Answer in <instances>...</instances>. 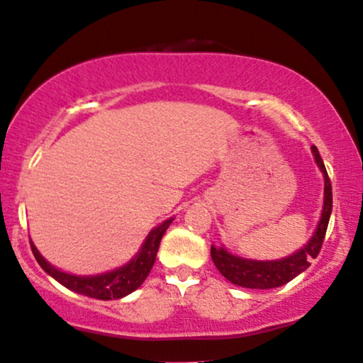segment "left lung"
Instances as JSON below:
<instances>
[{
    "instance_id": "obj_1",
    "label": "left lung",
    "mask_w": 363,
    "mask_h": 363,
    "mask_svg": "<svg viewBox=\"0 0 363 363\" xmlns=\"http://www.w3.org/2000/svg\"><path fill=\"white\" fill-rule=\"evenodd\" d=\"M311 152L314 162L318 164V167L323 172V177H325V196H323L321 216L313 237L299 250L277 260L245 259V257L235 255V253L228 252L223 245H211V259L215 262L216 269L220 270L221 276L228 279L235 286L247 287V289H274V287H281L294 277H298L301 272H304L311 265L309 260L316 259L318 253H320L326 228H328L331 208H333V193H331V182L320 152L314 145L311 147Z\"/></svg>"
}]
</instances>
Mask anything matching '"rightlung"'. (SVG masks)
<instances>
[{"mask_svg":"<svg viewBox=\"0 0 363 363\" xmlns=\"http://www.w3.org/2000/svg\"><path fill=\"white\" fill-rule=\"evenodd\" d=\"M172 221L174 218H169V220L162 221L159 226H155L154 230H150V233L143 240L140 250L125 265L113 269L110 272L96 274V276H76V274L64 272V270L54 267L50 262L43 259L42 253L33 245V242H30V245H32V252L38 265L50 277H54L57 282L67 287V289L77 292V294L87 296V298L101 301L121 299L125 296L132 294L133 291H137L148 274H150L152 267H154L157 250H159L160 240H162L165 230L169 228Z\"/></svg>","mask_w":363,"mask_h":363,"instance_id":"1","label":"right lung"}]
</instances>
